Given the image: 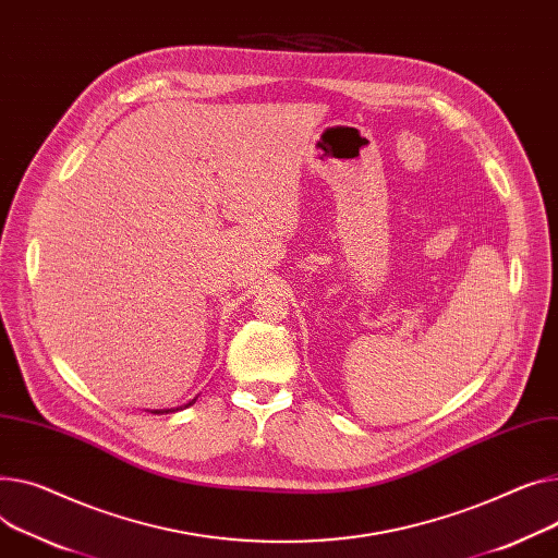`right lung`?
Here are the masks:
<instances>
[{
	"instance_id": "1",
	"label": "right lung",
	"mask_w": 558,
	"mask_h": 558,
	"mask_svg": "<svg viewBox=\"0 0 558 558\" xmlns=\"http://www.w3.org/2000/svg\"><path fill=\"white\" fill-rule=\"evenodd\" d=\"M193 403H195V399H193V401H189L185 405H179L177 411H181V408H189V405H193ZM161 413H174V411H155V415H161Z\"/></svg>"
}]
</instances>
